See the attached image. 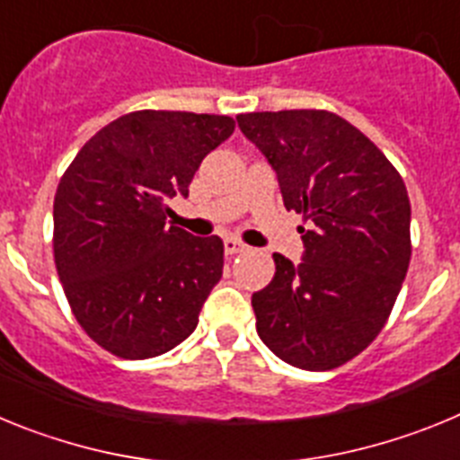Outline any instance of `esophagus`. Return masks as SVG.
<instances>
[{
  "label": "esophagus",
  "instance_id": "34e87169",
  "mask_svg": "<svg viewBox=\"0 0 460 460\" xmlns=\"http://www.w3.org/2000/svg\"><path fill=\"white\" fill-rule=\"evenodd\" d=\"M223 249H226L227 255H234V253H243V251H246V246H243L242 242H237L234 237H226L223 239Z\"/></svg>",
  "mask_w": 460,
  "mask_h": 460
}]
</instances>
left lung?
<instances>
[{
	"label": "left lung",
	"mask_w": 460,
	"mask_h": 460,
	"mask_svg": "<svg viewBox=\"0 0 460 460\" xmlns=\"http://www.w3.org/2000/svg\"><path fill=\"white\" fill-rule=\"evenodd\" d=\"M237 124L276 172L286 209L308 221L302 262L274 253V279L251 296L260 339L304 371L341 367L380 334L408 274L403 180L327 110L249 112Z\"/></svg>",
	"instance_id": "obj_1"
}]
</instances>
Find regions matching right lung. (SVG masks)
<instances>
[{"instance_id":"1","label":"right lung","mask_w":460,"mask_h":460,"mask_svg":"<svg viewBox=\"0 0 460 460\" xmlns=\"http://www.w3.org/2000/svg\"><path fill=\"white\" fill-rule=\"evenodd\" d=\"M226 115L140 110L110 121L55 195V265L80 327L124 359L172 350L223 276V242L168 221L202 158L233 136Z\"/></svg>"}]
</instances>
